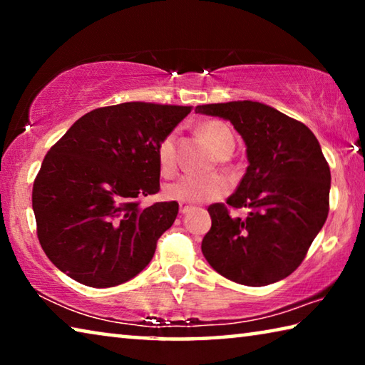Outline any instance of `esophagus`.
I'll list each match as a JSON object with an SVG mask.
<instances>
[{
	"label": "esophagus",
	"mask_w": 365,
	"mask_h": 365,
	"mask_svg": "<svg viewBox=\"0 0 365 365\" xmlns=\"http://www.w3.org/2000/svg\"><path fill=\"white\" fill-rule=\"evenodd\" d=\"M191 207H193V206H190V205H180V214H187L188 211H191Z\"/></svg>",
	"instance_id": "esophagus-1"
}]
</instances>
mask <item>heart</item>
Returning <instances> with one entry per match:
<instances>
[{"label": "heart", "instance_id": "heart-1", "mask_svg": "<svg viewBox=\"0 0 365 365\" xmlns=\"http://www.w3.org/2000/svg\"><path fill=\"white\" fill-rule=\"evenodd\" d=\"M200 132L206 138L212 150L219 156H227L230 154L235 146V137L232 128L222 120H206L200 125ZM177 135L170 132L160 138L156 156L159 170L163 175H172L177 169V153H175ZM232 188L230 178L222 174L212 175H183L178 180L169 183L164 188L165 197L180 202H201L217 200L227 195Z\"/></svg>", "mask_w": 365, "mask_h": 365}]
</instances>
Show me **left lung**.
<instances>
[{
	"label": "left lung",
	"instance_id": "8db88e82",
	"mask_svg": "<svg viewBox=\"0 0 365 365\" xmlns=\"http://www.w3.org/2000/svg\"><path fill=\"white\" fill-rule=\"evenodd\" d=\"M196 113L230 120L250 165L227 202L207 207L201 243L211 267L240 285L285 279L304 261L330 209V168L304 123L256 101L202 104ZM242 208L245 215L233 216Z\"/></svg>",
	"mask_w": 365,
	"mask_h": 365
}]
</instances>
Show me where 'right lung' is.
I'll return each instance as SVG.
<instances>
[{"label":"right lung","instance_id":"right-lung-1","mask_svg":"<svg viewBox=\"0 0 365 365\" xmlns=\"http://www.w3.org/2000/svg\"><path fill=\"white\" fill-rule=\"evenodd\" d=\"M191 106L120 103L86 113L54 143L35 177L36 237L59 270L93 288L133 279L178 214L177 201L140 207L159 191L156 150Z\"/></svg>","mask_w":365,"mask_h":365}]
</instances>
